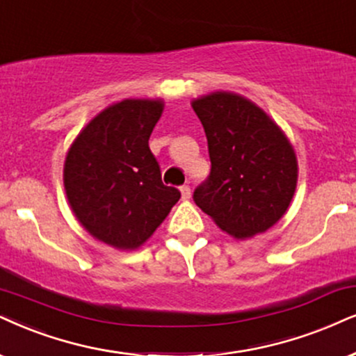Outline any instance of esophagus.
<instances>
[{
  "label": "esophagus",
  "instance_id": "34e87169",
  "mask_svg": "<svg viewBox=\"0 0 356 356\" xmlns=\"http://www.w3.org/2000/svg\"><path fill=\"white\" fill-rule=\"evenodd\" d=\"M181 193H182V200H188V199H191V187L182 186L181 187Z\"/></svg>",
  "mask_w": 356,
  "mask_h": 356
}]
</instances>
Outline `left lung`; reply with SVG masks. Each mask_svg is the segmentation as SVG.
<instances>
[{
	"mask_svg": "<svg viewBox=\"0 0 356 356\" xmlns=\"http://www.w3.org/2000/svg\"><path fill=\"white\" fill-rule=\"evenodd\" d=\"M192 108L205 129L211 163L193 202L238 240L266 232L286 213L298 184V161L286 134L236 93H210Z\"/></svg>",
	"mask_w": 356,
	"mask_h": 356,
	"instance_id": "1",
	"label": "left lung"
}]
</instances>
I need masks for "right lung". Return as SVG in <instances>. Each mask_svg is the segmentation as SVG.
<instances>
[{"label":"right lung","mask_w":356,"mask_h":356,"mask_svg":"<svg viewBox=\"0 0 356 356\" xmlns=\"http://www.w3.org/2000/svg\"><path fill=\"white\" fill-rule=\"evenodd\" d=\"M163 100H123L82 129L64 165L72 210L90 235L118 250H136L181 199L163 184L149 136Z\"/></svg>","instance_id":"right-lung-1"}]
</instances>
